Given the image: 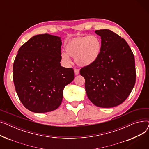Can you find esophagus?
Listing matches in <instances>:
<instances>
[{
    "instance_id": "34e87169",
    "label": "esophagus",
    "mask_w": 149,
    "mask_h": 149,
    "mask_svg": "<svg viewBox=\"0 0 149 149\" xmlns=\"http://www.w3.org/2000/svg\"><path fill=\"white\" fill-rule=\"evenodd\" d=\"M74 72H75V75H78V74H79L80 70H79V69L75 68V69H74Z\"/></svg>"
}]
</instances>
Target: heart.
Masks as SVG:
<instances>
[{"instance_id":"heart-1","label":"heart","mask_w":149,"mask_h":149,"mask_svg":"<svg viewBox=\"0 0 149 149\" xmlns=\"http://www.w3.org/2000/svg\"><path fill=\"white\" fill-rule=\"evenodd\" d=\"M65 52H61V58L65 64L71 63L70 57H74L77 65L88 66L97 60L102 49V42L96 35L78 37L68 41L65 46Z\"/></svg>"}]
</instances>
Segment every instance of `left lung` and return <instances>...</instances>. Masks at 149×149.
<instances>
[{"label": "left lung", "mask_w": 149, "mask_h": 149, "mask_svg": "<svg viewBox=\"0 0 149 149\" xmlns=\"http://www.w3.org/2000/svg\"><path fill=\"white\" fill-rule=\"evenodd\" d=\"M102 49L97 60L80 73L91 102L100 107H113L127 99L136 81L135 58L123 38L109 29L96 30Z\"/></svg>", "instance_id": "obj_1"}]
</instances>
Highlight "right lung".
I'll use <instances>...</instances> for the list:
<instances>
[{"label":"right lung","instance_id":"add662e5","mask_svg":"<svg viewBox=\"0 0 149 149\" xmlns=\"http://www.w3.org/2000/svg\"><path fill=\"white\" fill-rule=\"evenodd\" d=\"M60 38L48 34L34 36L20 47L14 60L15 89L23 105L31 112L57 109L65 86L74 79L72 68L60 66Z\"/></svg>","mask_w":149,"mask_h":149}]
</instances>
